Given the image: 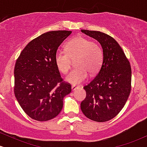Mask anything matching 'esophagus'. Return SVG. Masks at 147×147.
Segmentation results:
<instances>
[{"label": "esophagus", "mask_w": 147, "mask_h": 147, "mask_svg": "<svg viewBox=\"0 0 147 147\" xmlns=\"http://www.w3.org/2000/svg\"><path fill=\"white\" fill-rule=\"evenodd\" d=\"M78 88H79V86H75V85H72V90H75L76 89Z\"/></svg>", "instance_id": "34e87169"}]
</instances>
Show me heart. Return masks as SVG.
I'll use <instances>...</instances> for the list:
<instances>
[{
  "instance_id": "1",
  "label": "heart",
  "mask_w": 147,
  "mask_h": 147,
  "mask_svg": "<svg viewBox=\"0 0 147 147\" xmlns=\"http://www.w3.org/2000/svg\"><path fill=\"white\" fill-rule=\"evenodd\" d=\"M65 51H58L55 56L57 69L65 75L70 70L72 61H75L77 67L67 76L65 81L69 84L77 85L87 79L88 72L94 75L100 68L104 59L102 47L82 36L71 38L65 45Z\"/></svg>"
}]
</instances>
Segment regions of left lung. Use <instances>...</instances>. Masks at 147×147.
<instances>
[{
  "mask_svg": "<svg viewBox=\"0 0 147 147\" xmlns=\"http://www.w3.org/2000/svg\"><path fill=\"white\" fill-rule=\"evenodd\" d=\"M81 31L97 40L104 53L98 73L84 87L86 97L81 103V109L91 120L107 122L120 112L129 98L131 88V65L113 37L98 31Z\"/></svg>",
  "mask_w": 147,
  "mask_h": 147,
  "instance_id": "obj_1",
  "label": "left lung"
}]
</instances>
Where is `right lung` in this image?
<instances>
[{
  "label": "right lung",
  "instance_id": "obj_1",
  "mask_svg": "<svg viewBox=\"0 0 147 147\" xmlns=\"http://www.w3.org/2000/svg\"><path fill=\"white\" fill-rule=\"evenodd\" d=\"M71 31L44 33L25 46L14 67V95L24 112L35 120L53 119L62 110L71 85L63 82L55 61L59 46Z\"/></svg>",
  "mask_w": 147,
  "mask_h": 147
}]
</instances>
